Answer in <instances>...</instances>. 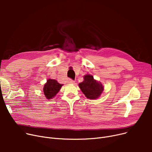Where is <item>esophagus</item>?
<instances>
[{
  "mask_svg": "<svg viewBox=\"0 0 152 152\" xmlns=\"http://www.w3.org/2000/svg\"><path fill=\"white\" fill-rule=\"evenodd\" d=\"M75 81H74V80H73V79H69V83H70V84H75Z\"/></svg>",
  "mask_w": 152,
  "mask_h": 152,
  "instance_id": "34e87169",
  "label": "esophagus"
}]
</instances>
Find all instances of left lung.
Instances as JSON below:
<instances>
[{"label":"left lung","mask_w":152,"mask_h":152,"mask_svg":"<svg viewBox=\"0 0 152 152\" xmlns=\"http://www.w3.org/2000/svg\"><path fill=\"white\" fill-rule=\"evenodd\" d=\"M79 87L87 99L92 100L99 97L103 91L101 83L95 80L94 77L90 75L84 76V81L79 84Z\"/></svg>","instance_id":"obj_1"}]
</instances>
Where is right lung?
I'll return each mask as SVG.
<instances>
[{"mask_svg": "<svg viewBox=\"0 0 152 152\" xmlns=\"http://www.w3.org/2000/svg\"><path fill=\"white\" fill-rule=\"evenodd\" d=\"M63 84L58 83L55 79H49L44 86V93L47 99H51L54 97L60 90Z\"/></svg>", "mask_w": 152, "mask_h": 152, "instance_id": "add662e5", "label": "right lung"}]
</instances>
